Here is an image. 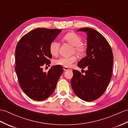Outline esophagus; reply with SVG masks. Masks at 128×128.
<instances>
[{"label":"esophagus","instance_id":"obj_1","mask_svg":"<svg viewBox=\"0 0 128 128\" xmlns=\"http://www.w3.org/2000/svg\"><path fill=\"white\" fill-rule=\"evenodd\" d=\"M64 68V70H65V71L69 70V68H67V67H64V68Z\"/></svg>","mask_w":128,"mask_h":128}]
</instances>
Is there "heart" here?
I'll use <instances>...</instances> for the list:
<instances>
[{
    "label": "heart",
    "instance_id": "heart-1",
    "mask_svg": "<svg viewBox=\"0 0 128 128\" xmlns=\"http://www.w3.org/2000/svg\"><path fill=\"white\" fill-rule=\"evenodd\" d=\"M63 40L70 44L74 46L73 52L78 55H82L85 52V46L82 44V37L76 33L68 32L64 37ZM60 48V43L56 40H52L49 44V50L50 53L53 56L57 55L58 53ZM77 60L76 56H72L70 57H61L54 61V64L60 65L64 67H70L73 63Z\"/></svg>",
    "mask_w": 128,
    "mask_h": 128
}]
</instances>
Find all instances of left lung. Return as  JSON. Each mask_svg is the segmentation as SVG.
<instances>
[{"label": "left lung", "mask_w": 128, "mask_h": 128, "mask_svg": "<svg viewBox=\"0 0 128 128\" xmlns=\"http://www.w3.org/2000/svg\"><path fill=\"white\" fill-rule=\"evenodd\" d=\"M78 32L87 34L86 56L78 64L80 68H88L83 75L73 70L71 85L74 92L86 102L94 101L103 94L110 82L114 56L109 43L101 34L90 28H80Z\"/></svg>", "instance_id": "obj_1"}]
</instances>
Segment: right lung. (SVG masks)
<instances>
[{
    "instance_id": "1",
    "label": "right lung",
    "mask_w": 128,
    "mask_h": 128,
    "mask_svg": "<svg viewBox=\"0 0 128 128\" xmlns=\"http://www.w3.org/2000/svg\"><path fill=\"white\" fill-rule=\"evenodd\" d=\"M60 29L37 28L24 35L16 48L15 71L23 91L33 100L48 98L56 86L64 72L60 65L43 72V65L50 66V43L56 38Z\"/></svg>"
}]
</instances>
